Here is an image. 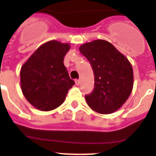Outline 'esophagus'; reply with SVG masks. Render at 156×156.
Returning a JSON list of instances; mask_svg holds the SVG:
<instances>
[{
	"instance_id": "1",
	"label": "esophagus",
	"mask_w": 156,
	"mask_h": 156,
	"mask_svg": "<svg viewBox=\"0 0 156 156\" xmlns=\"http://www.w3.org/2000/svg\"><path fill=\"white\" fill-rule=\"evenodd\" d=\"M75 83H76L77 86H78V85L80 84V80H79V79H76V80H75Z\"/></svg>"
}]
</instances>
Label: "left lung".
Wrapping results in <instances>:
<instances>
[{
    "label": "left lung",
    "mask_w": 156,
    "mask_h": 156,
    "mask_svg": "<svg viewBox=\"0 0 156 156\" xmlns=\"http://www.w3.org/2000/svg\"><path fill=\"white\" fill-rule=\"evenodd\" d=\"M94 73V88L85 95L87 105L101 114L118 110L133 87V70L128 59L111 43L98 40L79 48Z\"/></svg>",
    "instance_id": "left-lung-1"
}]
</instances>
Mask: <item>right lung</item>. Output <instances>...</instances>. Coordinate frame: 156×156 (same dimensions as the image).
<instances>
[{
  "label": "right lung",
  "instance_id": "add662e5",
  "mask_svg": "<svg viewBox=\"0 0 156 156\" xmlns=\"http://www.w3.org/2000/svg\"><path fill=\"white\" fill-rule=\"evenodd\" d=\"M69 48V44L49 41L38 48L21 68L22 93L37 109L51 111L59 107L75 84L63 64Z\"/></svg>",
  "mask_w": 156,
  "mask_h": 156
}]
</instances>
